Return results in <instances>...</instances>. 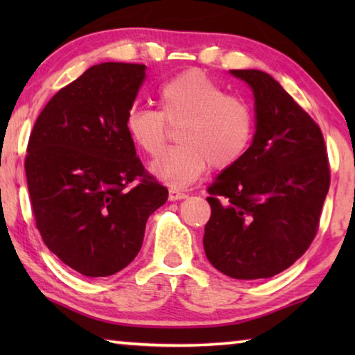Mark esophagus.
<instances>
[{
    "label": "esophagus",
    "mask_w": 355,
    "mask_h": 355,
    "mask_svg": "<svg viewBox=\"0 0 355 355\" xmlns=\"http://www.w3.org/2000/svg\"><path fill=\"white\" fill-rule=\"evenodd\" d=\"M186 197H187L186 192L179 191V189H174V187L169 189V196H168V198H169V200H171V202L182 200V198H186Z\"/></svg>",
    "instance_id": "34e87169"
}]
</instances>
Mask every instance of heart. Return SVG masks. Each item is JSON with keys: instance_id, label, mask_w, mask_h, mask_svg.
Listing matches in <instances>:
<instances>
[{"instance_id": "1", "label": "heart", "mask_w": 355, "mask_h": 355, "mask_svg": "<svg viewBox=\"0 0 355 355\" xmlns=\"http://www.w3.org/2000/svg\"><path fill=\"white\" fill-rule=\"evenodd\" d=\"M157 96L159 111L134 106L125 114L124 128L142 152L157 155L166 144V123H181V145L150 164V173L166 186L186 187L205 173L208 163L216 169L230 168L249 150L255 132L254 110L242 96L225 94L205 72H181L162 84Z\"/></svg>"}]
</instances>
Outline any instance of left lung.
Listing matches in <instances>:
<instances>
[{"mask_svg":"<svg viewBox=\"0 0 355 355\" xmlns=\"http://www.w3.org/2000/svg\"><path fill=\"white\" fill-rule=\"evenodd\" d=\"M254 92L255 134L244 157L223 169L207 197V259L234 279H261L289 268L317 234L329 189L318 124L266 72L234 69Z\"/></svg>","mask_w":355,"mask_h":355,"instance_id":"obj_1","label":"left lung"}]
</instances>
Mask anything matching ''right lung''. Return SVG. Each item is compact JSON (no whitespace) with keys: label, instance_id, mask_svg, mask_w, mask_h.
<instances>
[{"label":"right lung","instance_id":"add662e5","mask_svg":"<svg viewBox=\"0 0 355 355\" xmlns=\"http://www.w3.org/2000/svg\"><path fill=\"white\" fill-rule=\"evenodd\" d=\"M145 69L92 66L48 101L28 139L26 176L37 230L62 263L89 278L125 268L142 247L148 216L168 200L124 128ZM135 178L139 184L128 189Z\"/></svg>","mask_w":355,"mask_h":355}]
</instances>
